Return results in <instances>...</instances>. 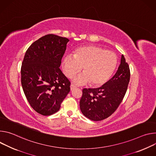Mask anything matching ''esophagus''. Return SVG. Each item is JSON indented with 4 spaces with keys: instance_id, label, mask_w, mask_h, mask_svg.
Masks as SVG:
<instances>
[{
    "instance_id": "esophagus-1",
    "label": "esophagus",
    "mask_w": 156,
    "mask_h": 156,
    "mask_svg": "<svg viewBox=\"0 0 156 156\" xmlns=\"http://www.w3.org/2000/svg\"><path fill=\"white\" fill-rule=\"evenodd\" d=\"M70 87H71V91H72L73 90H74V89L76 88V86H75L74 84H71V86H70Z\"/></svg>"
}]
</instances>
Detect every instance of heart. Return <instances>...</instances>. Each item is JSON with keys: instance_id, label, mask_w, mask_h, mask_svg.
Instances as JSON below:
<instances>
[{"instance_id": "heart-1", "label": "heart", "mask_w": 156, "mask_h": 156, "mask_svg": "<svg viewBox=\"0 0 156 156\" xmlns=\"http://www.w3.org/2000/svg\"><path fill=\"white\" fill-rule=\"evenodd\" d=\"M117 66L116 55L110 51L95 45H87L77 48L74 56L67 55L62 61L64 74L72 78L73 82L79 85L90 83L94 87L105 84L113 75Z\"/></svg>"}]
</instances>
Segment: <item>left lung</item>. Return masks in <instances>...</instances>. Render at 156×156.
Returning <instances> with one entry per match:
<instances>
[{
	"instance_id": "obj_1",
	"label": "left lung",
	"mask_w": 156,
	"mask_h": 156,
	"mask_svg": "<svg viewBox=\"0 0 156 156\" xmlns=\"http://www.w3.org/2000/svg\"><path fill=\"white\" fill-rule=\"evenodd\" d=\"M130 79L128 64L123 55L114 76L97 89H83L80 100L82 114L92 121H101L112 115L122 101Z\"/></svg>"
}]
</instances>
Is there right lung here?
Listing matches in <instances>:
<instances>
[{"instance_id": "1", "label": "right lung", "mask_w": 156, "mask_h": 156, "mask_svg": "<svg viewBox=\"0 0 156 156\" xmlns=\"http://www.w3.org/2000/svg\"><path fill=\"white\" fill-rule=\"evenodd\" d=\"M69 39L53 34L34 41L25 55L21 82L31 107L37 113L51 115L59 111L70 91V81L59 68Z\"/></svg>"}]
</instances>
